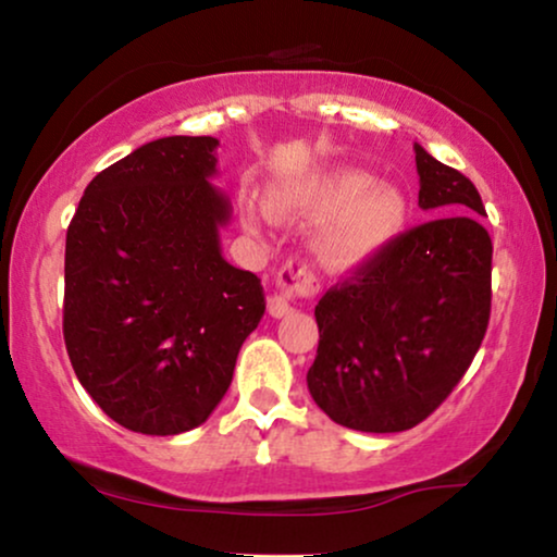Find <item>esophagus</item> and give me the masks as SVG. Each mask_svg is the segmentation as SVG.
<instances>
[{"mask_svg":"<svg viewBox=\"0 0 557 557\" xmlns=\"http://www.w3.org/2000/svg\"><path fill=\"white\" fill-rule=\"evenodd\" d=\"M318 293L315 277L302 264H285V270L277 277V293L267 298V310L272 318H283L293 313V298L298 295H313Z\"/></svg>","mask_w":557,"mask_h":557,"instance_id":"obj_1","label":"esophagus"}]
</instances>
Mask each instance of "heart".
Instances as JSON below:
<instances>
[{
    "mask_svg": "<svg viewBox=\"0 0 557 557\" xmlns=\"http://www.w3.org/2000/svg\"><path fill=\"white\" fill-rule=\"evenodd\" d=\"M267 209L274 219L323 221L313 236V255L329 272H351L372 262L410 219L405 193L359 168H333L272 190ZM242 221L249 232L262 226L255 206H244Z\"/></svg>",
    "mask_w": 557,
    "mask_h": 557,
    "instance_id": "b5f03b06",
    "label": "heart"
}]
</instances>
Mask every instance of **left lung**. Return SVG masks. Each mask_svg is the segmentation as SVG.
<instances>
[{
    "mask_svg": "<svg viewBox=\"0 0 557 557\" xmlns=\"http://www.w3.org/2000/svg\"><path fill=\"white\" fill-rule=\"evenodd\" d=\"M422 211L448 213L399 234L318 300L315 405L338 425L399 433L446 399L484 341L492 239L469 177L414 145Z\"/></svg>",
    "mask_w": 557,
    "mask_h": 557,
    "instance_id": "left-lung-1",
    "label": "left lung"
}]
</instances>
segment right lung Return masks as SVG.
<instances>
[{
  "instance_id": "obj_1",
  "label": "right lung",
  "mask_w": 557,
  "mask_h": 557,
  "mask_svg": "<svg viewBox=\"0 0 557 557\" xmlns=\"http://www.w3.org/2000/svg\"><path fill=\"white\" fill-rule=\"evenodd\" d=\"M216 137H162L86 185L65 234L63 338L111 420L177 435L209 420L264 315L257 274L221 257L232 203Z\"/></svg>"
}]
</instances>
